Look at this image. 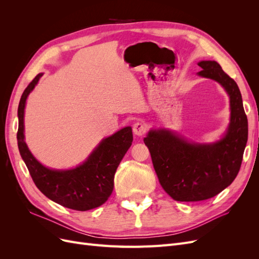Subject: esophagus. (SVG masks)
I'll use <instances>...</instances> for the list:
<instances>
[{
	"mask_svg": "<svg viewBox=\"0 0 259 259\" xmlns=\"http://www.w3.org/2000/svg\"><path fill=\"white\" fill-rule=\"evenodd\" d=\"M147 130H148V127L145 123L137 122L133 125V133H134L136 136H143L147 132Z\"/></svg>",
	"mask_w": 259,
	"mask_h": 259,
	"instance_id": "esophagus-1",
	"label": "esophagus"
}]
</instances>
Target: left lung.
Here are the masks:
<instances>
[{
    "mask_svg": "<svg viewBox=\"0 0 259 259\" xmlns=\"http://www.w3.org/2000/svg\"><path fill=\"white\" fill-rule=\"evenodd\" d=\"M198 75L221 84L230 100V122L215 143L199 144L166 128H152L144 138L165 192L176 201L215 197L237 177L247 143V117L237 83L215 60L198 62Z\"/></svg>",
    "mask_w": 259,
    "mask_h": 259,
    "instance_id": "obj_1",
    "label": "left lung"
}]
</instances>
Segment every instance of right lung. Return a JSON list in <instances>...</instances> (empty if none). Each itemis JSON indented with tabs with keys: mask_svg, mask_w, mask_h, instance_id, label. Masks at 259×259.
<instances>
[{
	"mask_svg": "<svg viewBox=\"0 0 259 259\" xmlns=\"http://www.w3.org/2000/svg\"><path fill=\"white\" fill-rule=\"evenodd\" d=\"M43 73H38L22 93L18 106V149L37 189L50 200L75 209L89 210L100 206L113 190L114 174L133 142L132 127L126 126L104 138L82 164L69 169L44 166L31 153L25 142V108Z\"/></svg>",
	"mask_w": 259,
	"mask_h": 259,
	"instance_id": "1",
	"label": "right lung"
}]
</instances>
